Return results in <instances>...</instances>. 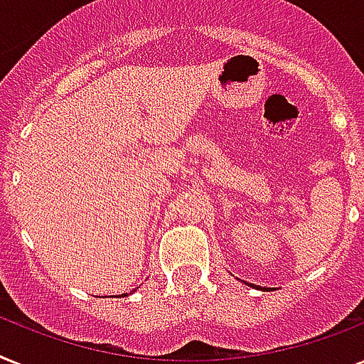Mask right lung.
Masks as SVG:
<instances>
[{
	"mask_svg": "<svg viewBox=\"0 0 364 364\" xmlns=\"http://www.w3.org/2000/svg\"><path fill=\"white\" fill-rule=\"evenodd\" d=\"M122 296H128V294H126V293H124V294H122Z\"/></svg>",
	"mask_w": 364,
	"mask_h": 364,
	"instance_id": "right-lung-1",
	"label": "right lung"
}]
</instances>
